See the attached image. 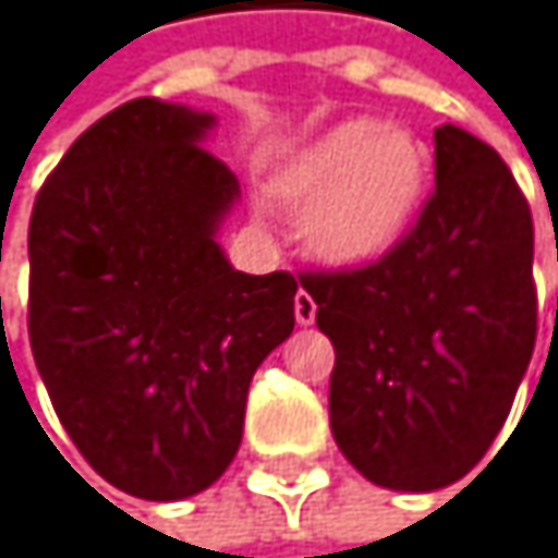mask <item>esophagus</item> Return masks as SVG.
Returning a JSON list of instances; mask_svg holds the SVG:
<instances>
[{
    "label": "esophagus",
    "instance_id": "obj_1",
    "mask_svg": "<svg viewBox=\"0 0 558 558\" xmlns=\"http://www.w3.org/2000/svg\"><path fill=\"white\" fill-rule=\"evenodd\" d=\"M294 317H298V324H301V327L314 324V317H317V304H314V298H311L307 291H298V294H294Z\"/></svg>",
    "mask_w": 558,
    "mask_h": 558
}]
</instances>
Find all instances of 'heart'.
Masks as SVG:
<instances>
[{"mask_svg":"<svg viewBox=\"0 0 558 558\" xmlns=\"http://www.w3.org/2000/svg\"><path fill=\"white\" fill-rule=\"evenodd\" d=\"M274 191L304 218V238L330 264H371L413 228L426 194V151L403 129L371 118L324 132L274 178Z\"/></svg>","mask_w":558,"mask_h":558,"instance_id":"1","label":"heart"}]
</instances>
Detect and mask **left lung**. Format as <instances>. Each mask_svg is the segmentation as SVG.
<instances>
[{
	"mask_svg": "<svg viewBox=\"0 0 558 558\" xmlns=\"http://www.w3.org/2000/svg\"><path fill=\"white\" fill-rule=\"evenodd\" d=\"M436 187L380 260L301 270L333 343L330 429L371 483L429 493L493 447L536 347L533 215L476 135L433 132Z\"/></svg>",
	"mask_w": 558,
	"mask_h": 558,
	"instance_id": "left-lung-1",
	"label": "left lung"
}]
</instances>
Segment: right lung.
Listing matches in <instances>:
<instances>
[{"label":"right lung","instance_id":"add662e5","mask_svg":"<svg viewBox=\"0 0 558 558\" xmlns=\"http://www.w3.org/2000/svg\"><path fill=\"white\" fill-rule=\"evenodd\" d=\"M211 114L135 98L35 194L28 343L88 466L138 499L208 489L234 460L254 371L294 330L298 277L241 274L215 234L241 191Z\"/></svg>","mask_w":558,"mask_h":558}]
</instances>
